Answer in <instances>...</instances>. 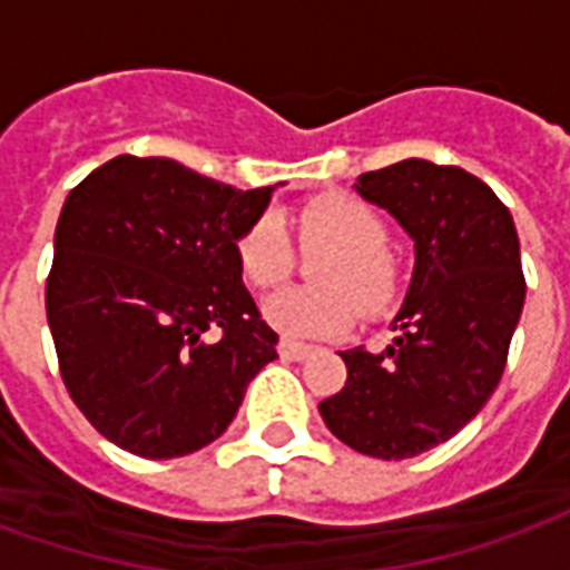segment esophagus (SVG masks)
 <instances>
[{
	"label": "esophagus",
	"instance_id": "34e87169",
	"mask_svg": "<svg viewBox=\"0 0 570 570\" xmlns=\"http://www.w3.org/2000/svg\"><path fill=\"white\" fill-rule=\"evenodd\" d=\"M308 345H302V342H293V338H281V345H277V354L284 360H305L308 357Z\"/></svg>",
	"mask_w": 570,
	"mask_h": 570
}]
</instances>
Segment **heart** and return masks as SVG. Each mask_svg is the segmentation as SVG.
<instances>
[{"mask_svg":"<svg viewBox=\"0 0 570 570\" xmlns=\"http://www.w3.org/2000/svg\"><path fill=\"white\" fill-rule=\"evenodd\" d=\"M302 240L335 247L317 265V289L286 286L262 302L274 330L293 338L345 333L357 311L379 314L396 293V265L387 253V225L370 204L347 195H323L298 213ZM237 262L249 284L274 286L293 272V244L284 223L265 213L237 240Z\"/></svg>","mask_w":570,"mask_h":570,"instance_id":"obj_1","label":"heart"}]
</instances>
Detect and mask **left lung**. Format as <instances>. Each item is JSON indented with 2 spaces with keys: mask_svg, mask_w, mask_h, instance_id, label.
<instances>
[{
  "mask_svg": "<svg viewBox=\"0 0 570 570\" xmlns=\"http://www.w3.org/2000/svg\"><path fill=\"white\" fill-rule=\"evenodd\" d=\"M415 240V272L382 354L342 351L345 387L321 403L326 428L354 452L403 461L452 440L501 382L525 305L510 210L461 167L409 161L357 179Z\"/></svg>",
  "mask_w": 570,
  "mask_h": 570,
  "instance_id": "obj_1",
  "label": "left lung"
}]
</instances>
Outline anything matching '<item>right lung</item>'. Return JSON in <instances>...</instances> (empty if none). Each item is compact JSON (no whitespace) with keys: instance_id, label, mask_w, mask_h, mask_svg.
<instances>
[{"instance_id":"obj_1","label":"right lung","mask_w":570,"mask_h":570,"mask_svg":"<svg viewBox=\"0 0 570 570\" xmlns=\"http://www.w3.org/2000/svg\"><path fill=\"white\" fill-rule=\"evenodd\" d=\"M272 191L137 155L69 191L45 311L72 403L118 449L164 461L210 445L277 357L237 262Z\"/></svg>"}]
</instances>
